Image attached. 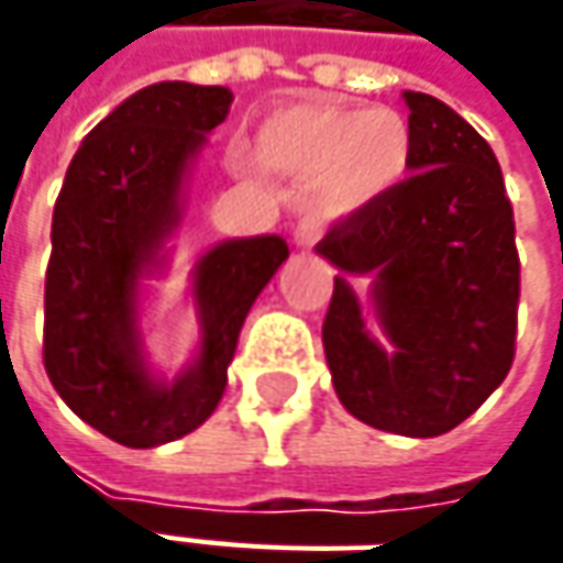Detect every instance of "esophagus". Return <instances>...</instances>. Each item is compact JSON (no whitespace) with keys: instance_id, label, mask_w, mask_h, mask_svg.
I'll return each mask as SVG.
<instances>
[{"instance_id":"1","label":"esophagus","mask_w":563,"mask_h":563,"mask_svg":"<svg viewBox=\"0 0 563 563\" xmlns=\"http://www.w3.org/2000/svg\"><path fill=\"white\" fill-rule=\"evenodd\" d=\"M316 241H319V225H316V222L303 219L300 225L294 228V244H297V247H313Z\"/></svg>"}]
</instances>
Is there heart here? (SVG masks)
I'll return each instance as SVG.
<instances>
[{
    "label": "heart",
    "instance_id": "1",
    "mask_svg": "<svg viewBox=\"0 0 563 563\" xmlns=\"http://www.w3.org/2000/svg\"><path fill=\"white\" fill-rule=\"evenodd\" d=\"M253 156L266 172L309 181L325 216H351L400 185L413 156V131L391 109L294 102L256 128Z\"/></svg>",
    "mask_w": 563,
    "mask_h": 563
}]
</instances>
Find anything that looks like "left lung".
I'll list each match as a JSON object with an SVG mask.
<instances>
[{"label": "left lung", "instance_id": "1", "mask_svg": "<svg viewBox=\"0 0 563 563\" xmlns=\"http://www.w3.org/2000/svg\"><path fill=\"white\" fill-rule=\"evenodd\" d=\"M410 106L413 156L378 203L338 219L316 250L347 275L376 272L369 335L338 275L322 344L341 404L373 429L410 439L451 432L505 382L517 351L520 256L501 165L454 109Z\"/></svg>", "mask_w": 563, "mask_h": 563}]
</instances>
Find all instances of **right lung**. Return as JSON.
Masks as SVG:
<instances>
[{"mask_svg": "<svg viewBox=\"0 0 563 563\" xmlns=\"http://www.w3.org/2000/svg\"><path fill=\"white\" fill-rule=\"evenodd\" d=\"M231 99L225 87L185 80L143 87L87 134L55 200L43 366L80 420L128 448L175 442L212 417L250 307L288 260L278 234L209 250L194 278L200 357L172 385L150 378L137 347V282L178 225L187 163Z\"/></svg>", "mask_w": 563, "mask_h": 563, "instance_id": "add662e5", "label": "right lung"}]
</instances>
